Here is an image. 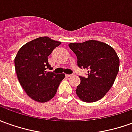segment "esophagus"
Instances as JSON below:
<instances>
[{"instance_id": "1", "label": "esophagus", "mask_w": 132, "mask_h": 132, "mask_svg": "<svg viewBox=\"0 0 132 132\" xmlns=\"http://www.w3.org/2000/svg\"><path fill=\"white\" fill-rule=\"evenodd\" d=\"M65 76H66L67 78H70V76H72V75H68V74H66V75H65Z\"/></svg>"}]
</instances>
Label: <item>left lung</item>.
I'll return each instance as SVG.
<instances>
[{
	"instance_id": "1",
	"label": "left lung",
	"mask_w": 132,
	"mask_h": 132,
	"mask_svg": "<svg viewBox=\"0 0 132 132\" xmlns=\"http://www.w3.org/2000/svg\"><path fill=\"white\" fill-rule=\"evenodd\" d=\"M69 47L76 54L78 66L88 69V77L79 76L80 83L75 90L82 101L95 102L112 87L119 70V58L113 47L95 40L70 43Z\"/></svg>"
}]
</instances>
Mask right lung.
Returning a JSON list of instances; mask_svg holds the SVG:
<instances>
[{"instance_id": "obj_1", "label": "right lung", "mask_w": 132, "mask_h": 132, "mask_svg": "<svg viewBox=\"0 0 132 132\" xmlns=\"http://www.w3.org/2000/svg\"><path fill=\"white\" fill-rule=\"evenodd\" d=\"M60 42L47 37L37 38L24 44L16 54L14 63L19 82L26 94L37 102L49 101L54 97L64 74H55L48 57Z\"/></svg>"}]
</instances>
